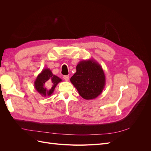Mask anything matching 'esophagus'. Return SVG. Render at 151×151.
I'll return each mask as SVG.
<instances>
[{
	"label": "esophagus",
	"mask_w": 151,
	"mask_h": 151,
	"mask_svg": "<svg viewBox=\"0 0 151 151\" xmlns=\"http://www.w3.org/2000/svg\"><path fill=\"white\" fill-rule=\"evenodd\" d=\"M63 78L65 81H68L69 80V76H64L63 77Z\"/></svg>",
	"instance_id": "1"
}]
</instances>
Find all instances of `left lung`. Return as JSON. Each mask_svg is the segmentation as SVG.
Masks as SVG:
<instances>
[{
    "label": "left lung",
    "instance_id": "obj_1",
    "mask_svg": "<svg viewBox=\"0 0 151 151\" xmlns=\"http://www.w3.org/2000/svg\"><path fill=\"white\" fill-rule=\"evenodd\" d=\"M70 81L81 96L86 100L96 98L106 84L103 68L93 58L80 61Z\"/></svg>",
    "mask_w": 151,
    "mask_h": 151
}]
</instances>
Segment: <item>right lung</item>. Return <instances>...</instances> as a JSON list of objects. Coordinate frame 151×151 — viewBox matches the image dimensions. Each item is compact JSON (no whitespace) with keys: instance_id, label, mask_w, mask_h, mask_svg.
Listing matches in <instances>:
<instances>
[{"instance_id":"1","label":"right lung","mask_w":151,"mask_h":151,"mask_svg":"<svg viewBox=\"0 0 151 151\" xmlns=\"http://www.w3.org/2000/svg\"><path fill=\"white\" fill-rule=\"evenodd\" d=\"M62 80L55 75L48 68L42 70L34 82V87L37 92L43 97L50 96L57 84Z\"/></svg>"}]
</instances>
